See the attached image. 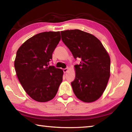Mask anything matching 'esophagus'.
I'll return each mask as SVG.
<instances>
[{"label":"esophagus","instance_id":"esophagus-1","mask_svg":"<svg viewBox=\"0 0 132 132\" xmlns=\"http://www.w3.org/2000/svg\"><path fill=\"white\" fill-rule=\"evenodd\" d=\"M68 69H69V68H66V69H63V72L64 73H66L67 71H68Z\"/></svg>","mask_w":132,"mask_h":132}]
</instances>
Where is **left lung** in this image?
Masks as SVG:
<instances>
[{"label":"left lung","mask_w":132,"mask_h":132,"mask_svg":"<svg viewBox=\"0 0 132 132\" xmlns=\"http://www.w3.org/2000/svg\"><path fill=\"white\" fill-rule=\"evenodd\" d=\"M62 40L74 57L80 58L75 65L76 77L71 82L76 96L85 102H92L102 95L110 77L111 60L101 41L93 35L80 30L61 31Z\"/></svg>","instance_id":"1"}]
</instances>
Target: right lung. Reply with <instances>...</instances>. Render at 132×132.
<instances>
[{
    "label": "right lung",
    "mask_w": 132,
    "mask_h": 132,
    "mask_svg": "<svg viewBox=\"0 0 132 132\" xmlns=\"http://www.w3.org/2000/svg\"><path fill=\"white\" fill-rule=\"evenodd\" d=\"M60 40L59 31L41 32L27 40L17 51L14 68L18 79L36 101L52 100L63 80V70L49 64Z\"/></svg>",
    "instance_id": "add662e5"
}]
</instances>
